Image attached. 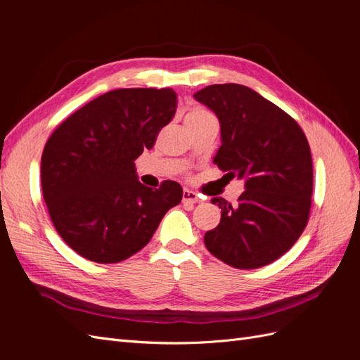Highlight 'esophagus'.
I'll use <instances>...</instances> for the list:
<instances>
[{
    "label": "esophagus",
    "instance_id": "1",
    "mask_svg": "<svg viewBox=\"0 0 360 360\" xmlns=\"http://www.w3.org/2000/svg\"><path fill=\"white\" fill-rule=\"evenodd\" d=\"M198 201H200L198 195L195 193L193 191H189V189H184L183 191V202L184 204H195V202H198Z\"/></svg>",
    "mask_w": 360,
    "mask_h": 360
}]
</instances>
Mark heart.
<instances>
[{"instance_id":"1","label":"heart","mask_w":360,"mask_h":360,"mask_svg":"<svg viewBox=\"0 0 360 360\" xmlns=\"http://www.w3.org/2000/svg\"><path fill=\"white\" fill-rule=\"evenodd\" d=\"M207 120H216L214 115L212 112H209L204 108H193L188 114L186 118H184V122H186V126L191 124H197V123H202L207 122Z\"/></svg>"}]
</instances>
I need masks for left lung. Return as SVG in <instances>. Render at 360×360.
Returning a JSON list of instances; mask_svg holds the SVG:
<instances>
[{
	"instance_id": "8db88e82",
	"label": "left lung",
	"mask_w": 360,
	"mask_h": 360,
	"mask_svg": "<svg viewBox=\"0 0 360 360\" xmlns=\"http://www.w3.org/2000/svg\"><path fill=\"white\" fill-rule=\"evenodd\" d=\"M221 123L222 146L214 163L245 179L236 204L224 198L221 222L204 236L205 248L236 269L274 263L297 242L308 224L312 158L296 120L240 84H214L195 93Z\"/></svg>"
}]
</instances>
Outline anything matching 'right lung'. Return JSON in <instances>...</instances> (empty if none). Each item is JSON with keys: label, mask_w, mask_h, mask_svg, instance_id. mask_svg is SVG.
Listing matches in <instances>:
<instances>
[{"label": "right lung", "mask_w": 360, "mask_h": 360, "mask_svg": "<svg viewBox=\"0 0 360 360\" xmlns=\"http://www.w3.org/2000/svg\"><path fill=\"white\" fill-rule=\"evenodd\" d=\"M177 110L172 89H120L79 108L53 130L41 155V191L56 230L75 252L101 264L143 249L183 198L177 181L158 189L136 177Z\"/></svg>", "instance_id": "add662e5"}]
</instances>
